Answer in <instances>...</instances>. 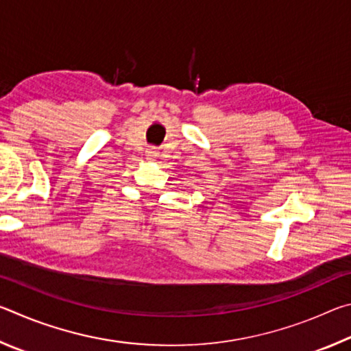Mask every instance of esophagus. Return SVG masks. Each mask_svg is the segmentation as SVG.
I'll use <instances>...</instances> for the list:
<instances>
[{
	"label": "esophagus",
	"mask_w": 351,
	"mask_h": 351,
	"mask_svg": "<svg viewBox=\"0 0 351 351\" xmlns=\"http://www.w3.org/2000/svg\"><path fill=\"white\" fill-rule=\"evenodd\" d=\"M147 156H148V159H152V161H154V159L159 156V153L156 152V148H150V150L147 152Z\"/></svg>",
	"instance_id": "esophagus-1"
}]
</instances>
